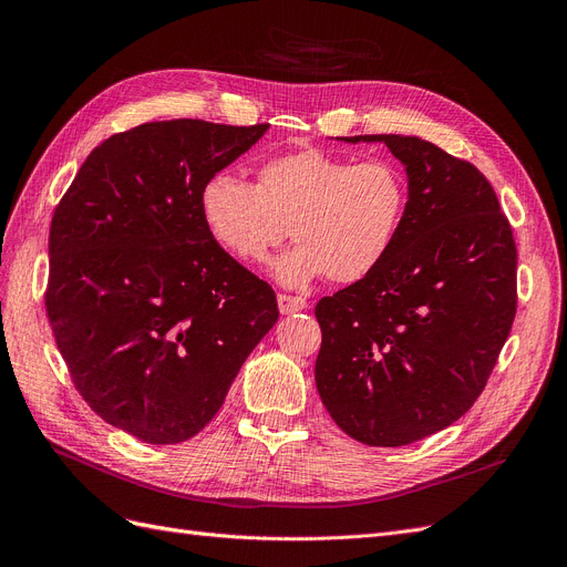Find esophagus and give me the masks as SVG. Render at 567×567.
Returning <instances> with one entry per match:
<instances>
[{
	"instance_id": "obj_1",
	"label": "esophagus",
	"mask_w": 567,
	"mask_h": 567,
	"mask_svg": "<svg viewBox=\"0 0 567 567\" xmlns=\"http://www.w3.org/2000/svg\"><path fill=\"white\" fill-rule=\"evenodd\" d=\"M278 308L282 315H293L308 308V301L301 299V296H289V293H278Z\"/></svg>"
}]
</instances>
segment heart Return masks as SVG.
Segmentation results:
<instances>
[{
	"label": "heart",
	"mask_w": 567,
	"mask_h": 567,
	"mask_svg": "<svg viewBox=\"0 0 567 567\" xmlns=\"http://www.w3.org/2000/svg\"><path fill=\"white\" fill-rule=\"evenodd\" d=\"M406 202V176L395 163H355L321 148L261 163L255 186L223 169L199 188L208 231L238 259L261 261L289 227L296 244L271 261V276L291 289L323 276H370L395 244Z\"/></svg>",
	"instance_id": "b5f03b06"
}]
</instances>
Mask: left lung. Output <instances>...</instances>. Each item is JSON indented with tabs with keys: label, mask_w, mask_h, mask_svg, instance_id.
Instances as JSON below:
<instances>
[{
	"label": "left lung",
	"mask_w": 567,
	"mask_h": 567,
	"mask_svg": "<svg viewBox=\"0 0 567 567\" xmlns=\"http://www.w3.org/2000/svg\"><path fill=\"white\" fill-rule=\"evenodd\" d=\"M381 142L409 202L391 252L315 308L319 398L351 439L398 449L460 421L483 393L517 310V248L494 188L411 135Z\"/></svg>",
	"instance_id": "left-lung-1"
}]
</instances>
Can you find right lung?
<instances>
[{"mask_svg":"<svg viewBox=\"0 0 567 567\" xmlns=\"http://www.w3.org/2000/svg\"><path fill=\"white\" fill-rule=\"evenodd\" d=\"M266 131L169 118L112 135L54 212L45 308L56 347L89 406L144 443L202 432L278 321L274 289L199 212L204 178Z\"/></svg>","mask_w":567,"mask_h":567,"instance_id":"right-lung-1","label":"right lung"}]
</instances>
